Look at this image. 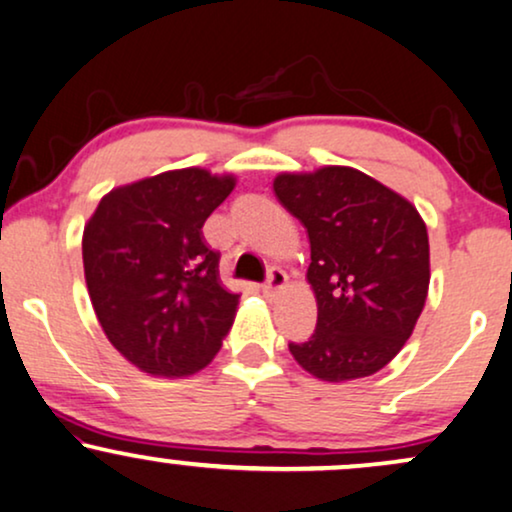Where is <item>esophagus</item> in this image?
<instances>
[{
	"mask_svg": "<svg viewBox=\"0 0 512 512\" xmlns=\"http://www.w3.org/2000/svg\"><path fill=\"white\" fill-rule=\"evenodd\" d=\"M286 283H288L286 271L278 269V267H271L269 274H267V281L262 283V293L274 297L276 293H281V290L286 288Z\"/></svg>",
	"mask_w": 512,
	"mask_h": 512,
	"instance_id": "esophagus-1",
	"label": "esophagus"
}]
</instances>
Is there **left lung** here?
Here are the masks:
<instances>
[{
    "label": "left lung",
    "instance_id": "1",
    "mask_svg": "<svg viewBox=\"0 0 512 512\" xmlns=\"http://www.w3.org/2000/svg\"><path fill=\"white\" fill-rule=\"evenodd\" d=\"M278 203L307 229V278L319 316L288 342L304 371L328 383L366 378L409 340L430 286L428 229L399 193L352 167L278 174Z\"/></svg>",
    "mask_w": 512,
    "mask_h": 512
}]
</instances>
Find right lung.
Instances as JSON below:
<instances>
[{"instance_id": "obj_1", "label": "right lung", "mask_w": 512, "mask_h": 512, "mask_svg": "<svg viewBox=\"0 0 512 512\" xmlns=\"http://www.w3.org/2000/svg\"><path fill=\"white\" fill-rule=\"evenodd\" d=\"M234 177L163 172L108 193L84 226L82 260L94 312L113 347L151 375L208 366L234 323L238 295L219 286V252L203 224Z\"/></svg>"}]
</instances>
